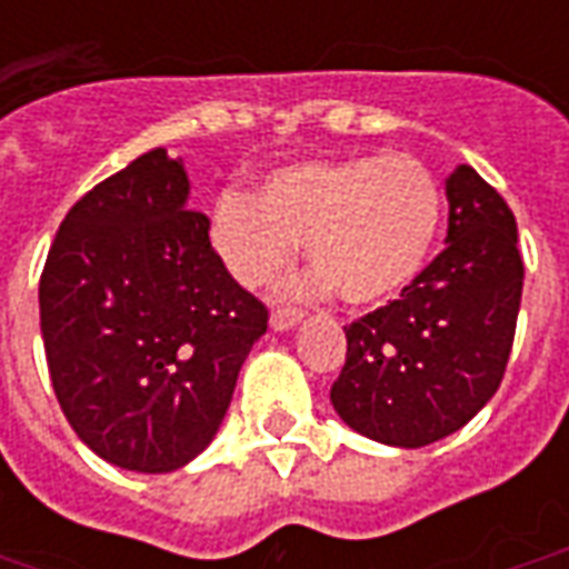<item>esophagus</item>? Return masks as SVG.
<instances>
[{
	"label": "esophagus",
	"instance_id": "obj_1",
	"mask_svg": "<svg viewBox=\"0 0 569 569\" xmlns=\"http://www.w3.org/2000/svg\"><path fill=\"white\" fill-rule=\"evenodd\" d=\"M301 310L298 308H277L271 313V329L273 332H286V329H292V326H298L301 322Z\"/></svg>",
	"mask_w": 569,
	"mask_h": 569
}]
</instances>
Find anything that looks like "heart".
Masks as SVG:
<instances>
[{
  "instance_id": "obj_1",
  "label": "heart",
  "mask_w": 569,
  "mask_h": 569,
  "mask_svg": "<svg viewBox=\"0 0 569 569\" xmlns=\"http://www.w3.org/2000/svg\"><path fill=\"white\" fill-rule=\"evenodd\" d=\"M445 194L408 154L301 161L273 170L259 198L224 191L210 210V243L243 286H264L308 243V292L335 286L347 305L402 292L436 247Z\"/></svg>"
}]
</instances>
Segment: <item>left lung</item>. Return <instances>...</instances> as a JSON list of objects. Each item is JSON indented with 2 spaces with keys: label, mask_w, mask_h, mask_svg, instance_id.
<instances>
[{
  "label": "left lung",
  "mask_w": 569,
  "mask_h": 569,
  "mask_svg": "<svg viewBox=\"0 0 569 569\" xmlns=\"http://www.w3.org/2000/svg\"><path fill=\"white\" fill-rule=\"evenodd\" d=\"M448 247L347 332L332 406L347 427L396 448H423L476 418L512 353L525 261L509 203L460 163L445 186Z\"/></svg>",
  "instance_id": "8db88e82"
}]
</instances>
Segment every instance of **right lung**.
<instances>
[{
	"mask_svg": "<svg viewBox=\"0 0 569 569\" xmlns=\"http://www.w3.org/2000/svg\"><path fill=\"white\" fill-rule=\"evenodd\" d=\"M186 198L182 163L146 151L72 203L39 280L57 402L93 453L133 472H173L210 445L268 329Z\"/></svg>",
	"mask_w": 569,
	"mask_h": 569,
	"instance_id": "right-lung-1",
	"label": "right lung"
}]
</instances>
